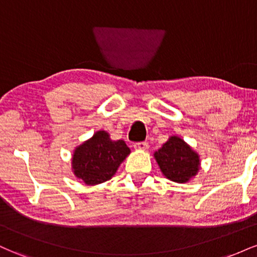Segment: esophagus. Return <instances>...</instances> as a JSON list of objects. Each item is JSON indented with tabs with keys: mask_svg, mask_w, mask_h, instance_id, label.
<instances>
[{
	"mask_svg": "<svg viewBox=\"0 0 257 257\" xmlns=\"http://www.w3.org/2000/svg\"><path fill=\"white\" fill-rule=\"evenodd\" d=\"M135 150H140V151H147L149 150V144L147 143H138L134 145Z\"/></svg>",
	"mask_w": 257,
	"mask_h": 257,
	"instance_id": "34e87169",
	"label": "esophagus"
}]
</instances>
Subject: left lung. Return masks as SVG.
Here are the masks:
<instances>
[{"mask_svg": "<svg viewBox=\"0 0 257 257\" xmlns=\"http://www.w3.org/2000/svg\"><path fill=\"white\" fill-rule=\"evenodd\" d=\"M162 174L170 181L185 184L198 174L199 155L180 137L173 135L153 153Z\"/></svg>", "mask_w": 257, "mask_h": 257, "instance_id": "obj_1", "label": "left lung"}]
</instances>
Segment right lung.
<instances>
[{
	"label": "right lung",
	"mask_w": 257,
	"mask_h": 257,
	"mask_svg": "<svg viewBox=\"0 0 257 257\" xmlns=\"http://www.w3.org/2000/svg\"><path fill=\"white\" fill-rule=\"evenodd\" d=\"M129 153L131 149L124 141H114L107 132L98 131L75 149L71 159L72 172L85 185L102 184L116 174Z\"/></svg>",
	"instance_id": "1"
}]
</instances>
